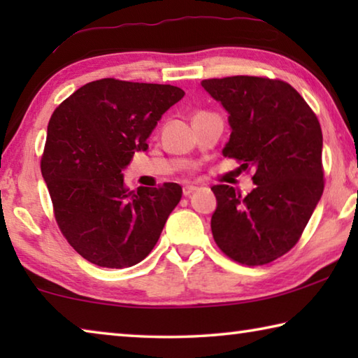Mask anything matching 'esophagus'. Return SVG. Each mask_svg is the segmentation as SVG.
<instances>
[{
  "label": "esophagus",
  "instance_id": "34e87169",
  "mask_svg": "<svg viewBox=\"0 0 358 358\" xmlns=\"http://www.w3.org/2000/svg\"><path fill=\"white\" fill-rule=\"evenodd\" d=\"M196 191H197V187H196V186H192V185H189V186H185V187H183V196H185V197H189L191 194H194Z\"/></svg>",
  "mask_w": 358,
  "mask_h": 358
}]
</instances>
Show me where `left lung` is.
<instances>
[{
	"instance_id": "1",
	"label": "left lung",
	"mask_w": 358,
	"mask_h": 358,
	"mask_svg": "<svg viewBox=\"0 0 358 358\" xmlns=\"http://www.w3.org/2000/svg\"><path fill=\"white\" fill-rule=\"evenodd\" d=\"M229 113L222 155L254 171L246 197L216 185L211 232L230 259L264 265L299 241L324 192L322 131L296 90L282 80L235 76L202 80Z\"/></svg>"
}]
</instances>
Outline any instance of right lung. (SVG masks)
I'll use <instances>...</instances> for the list:
<instances>
[{"mask_svg":"<svg viewBox=\"0 0 358 358\" xmlns=\"http://www.w3.org/2000/svg\"><path fill=\"white\" fill-rule=\"evenodd\" d=\"M185 92L172 85L102 78L72 93L47 128L42 178L55 220L88 262L126 268L148 256L183 189L177 183L129 191L123 171Z\"/></svg>","mask_w":358,"mask_h":358,"instance_id":"obj_1","label":"right lung"}]
</instances>
